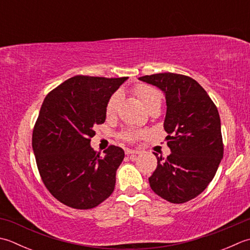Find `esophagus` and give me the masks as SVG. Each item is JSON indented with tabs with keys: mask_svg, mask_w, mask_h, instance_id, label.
Returning a JSON list of instances; mask_svg holds the SVG:
<instances>
[{
	"mask_svg": "<svg viewBox=\"0 0 250 250\" xmlns=\"http://www.w3.org/2000/svg\"><path fill=\"white\" fill-rule=\"evenodd\" d=\"M136 154H139V151L133 150V149H126L125 150V155H128V156H134Z\"/></svg>",
	"mask_w": 250,
	"mask_h": 250,
	"instance_id": "1",
	"label": "esophagus"
}]
</instances>
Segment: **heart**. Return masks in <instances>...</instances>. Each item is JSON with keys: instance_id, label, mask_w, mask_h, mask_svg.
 I'll list each match as a JSON object with an SVG mask.
<instances>
[{"instance_id": "obj_1", "label": "heart", "mask_w": 250, "mask_h": 250, "mask_svg": "<svg viewBox=\"0 0 250 250\" xmlns=\"http://www.w3.org/2000/svg\"><path fill=\"white\" fill-rule=\"evenodd\" d=\"M135 94L140 97L142 104L144 105L146 109H149L150 107L155 105H160L161 102V95L158 90H156L155 87L147 85V84H139L134 87ZM121 101V94L119 92L115 93L110 96V99L107 102L106 105V115L110 117L116 114L117 109H118L119 103ZM142 135V132L139 130L134 129H128L124 131L121 133V138L128 141L133 142L136 139H139Z\"/></svg>"}]
</instances>
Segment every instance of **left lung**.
Returning <instances> with one entry per match:
<instances>
[{
    "label": "left lung",
    "instance_id": "8db88e82",
    "mask_svg": "<svg viewBox=\"0 0 250 250\" xmlns=\"http://www.w3.org/2000/svg\"><path fill=\"white\" fill-rule=\"evenodd\" d=\"M164 92V128L171 154L157 157L150 188L168 202L183 204L204 192L223 158L221 121L216 105L192 78L172 72L140 77Z\"/></svg>",
    "mask_w": 250,
    "mask_h": 250
}]
</instances>
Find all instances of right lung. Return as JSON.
Segmentation results:
<instances>
[{"label":"right lung","instance_id":"add662e5","mask_svg":"<svg viewBox=\"0 0 250 250\" xmlns=\"http://www.w3.org/2000/svg\"><path fill=\"white\" fill-rule=\"evenodd\" d=\"M126 79L76 76L43 101L32 133L33 153L44 185L68 207L94 208L114 192L125 151L111 145L102 157L90 143L93 126L105 122L107 102Z\"/></svg>","mask_w":250,"mask_h":250}]
</instances>
